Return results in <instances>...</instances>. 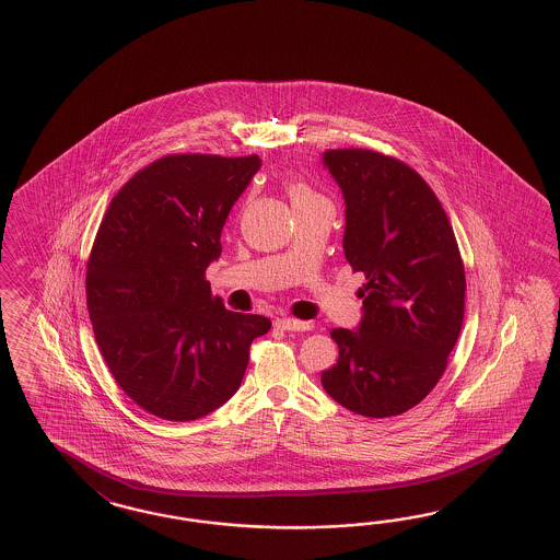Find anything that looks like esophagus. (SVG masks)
Listing matches in <instances>:
<instances>
[{
	"mask_svg": "<svg viewBox=\"0 0 560 560\" xmlns=\"http://www.w3.org/2000/svg\"><path fill=\"white\" fill-rule=\"evenodd\" d=\"M275 326L287 329V331H307V329H312L310 322H301V319H293V317H279V319H275Z\"/></svg>",
	"mask_w": 560,
	"mask_h": 560,
	"instance_id": "esophagus-1",
	"label": "esophagus"
}]
</instances>
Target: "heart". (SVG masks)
Returning a JSON list of instances; mask_svg holds the SVG:
<instances>
[{"label":"heart","mask_w":560,"mask_h":560,"mask_svg":"<svg viewBox=\"0 0 560 560\" xmlns=\"http://www.w3.org/2000/svg\"><path fill=\"white\" fill-rule=\"evenodd\" d=\"M287 191L293 206L305 205V202H314V200H322L324 196L319 191H315L305 179L300 176H291L287 179Z\"/></svg>","instance_id":"1"}]
</instances>
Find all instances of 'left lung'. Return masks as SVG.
Wrapping results in <instances>:
<instances>
[{
	"label": "left lung",
	"instance_id": "obj_1",
	"mask_svg": "<svg viewBox=\"0 0 560 560\" xmlns=\"http://www.w3.org/2000/svg\"><path fill=\"white\" fill-rule=\"evenodd\" d=\"M324 165L346 202V259L366 283L358 331H329L340 358L322 384L362 417H396L447 369L464 324V260L435 191L410 165L358 148L326 151Z\"/></svg>",
	"mask_w": 560,
	"mask_h": 560
}]
</instances>
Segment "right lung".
<instances>
[{
    "label": "right lung",
    "instance_id": "add662e5",
    "mask_svg": "<svg viewBox=\"0 0 560 560\" xmlns=\"http://www.w3.org/2000/svg\"><path fill=\"white\" fill-rule=\"evenodd\" d=\"M259 155L172 153L110 200L86 262V307L113 378L141 409L196 421L231 398L262 315L214 298L206 267Z\"/></svg>",
    "mask_w": 560,
    "mask_h": 560
}]
</instances>
